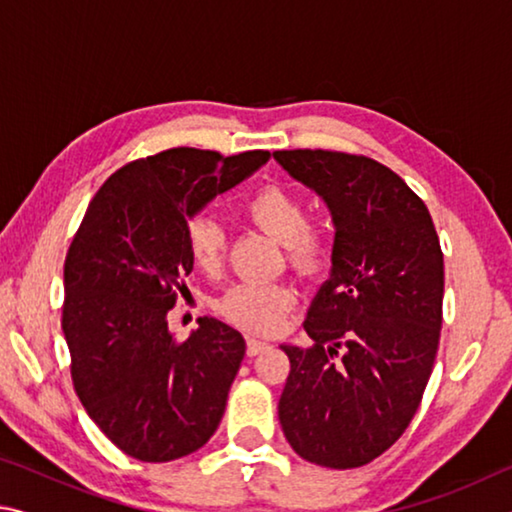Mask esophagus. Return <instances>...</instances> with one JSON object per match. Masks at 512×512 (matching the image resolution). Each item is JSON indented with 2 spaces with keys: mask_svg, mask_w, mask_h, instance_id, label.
<instances>
[{
  "mask_svg": "<svg viewBox=\"0 0 512 512\" xmlns=\"http://www.w3.org/2000/svg\"><path fill=\"white\" fill-rule=\"evenodd\" d=\"M271 348V343H266L262 339H255V336H250V339L246 341V352L248 357H257V354H262L264 350Z\"/></svg>",
  "mask_w": 512,
  "mask_h": 512,
  "instance_id": "1",
  "label": "esophagus"
}]
</instances>
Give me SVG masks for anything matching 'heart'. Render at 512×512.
<instances>
[{"instance_id": "b5f03b06", "label": "heart", "mask_w": 512, "mask_h": 512, "mask_svg": "<svg viewBox=\"0 0 512 512\" xmlns=\"http://www.w3.org/2000/svg\"><path fill=\"white\" fill-rule=\"evenodd\" d=\"M246 214L257 228L287 250L289 264L302 275L323 271L329 246L320 232L309 228V210L298 194L282 185H266L246 203ZM187 253L192 264L207 277H216L228 259V232L214 214H194L185 225ZM296 293L277 282H241L219 300V311L232 323L271 332L293 307Z\"/></svg>"}]
</instances>
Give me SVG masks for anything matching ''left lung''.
I'll return each mask as SVG.
<instances>
[{"label": "left lung", "instance_id": "obj_1", "mask_svg": "<svg viewBox=\"0 0 512 512\" xmlns=\"http://www.w3.org/2000/svg\"><path fill=\"white\" fill-rule=\"evenodd\" d=\"M273 158L323 198L336 230L305 320L314 345H280L291 372L277 415L298 456L350 470L418 411L443 325V250L427 205L384 164L320 149Z\"/></svg>", "mask_w": 512, "mask_h": 512}]
</instances>
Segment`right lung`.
I'll list each match as a JSON object with an SVG mask.
<instances>
[{"label":"right lung","mask_w":512,"mask_h":512,"mask_svg":"<svg viewBox=\"0 0 512 512\" xmlns=\"http://www.w3.org/2000/svg\"><path fill=\"white\" fill-rule=\"evenodd\" d=\"M268 151L169 149L103 183L65 259L63 334L76 395L121 452L167 463L214 436L246 341L214 316L176 341L169 309L192 273L185 225L264 167Z\"/></svg>","instance_id":"right-lung-1"}]
</instances>
